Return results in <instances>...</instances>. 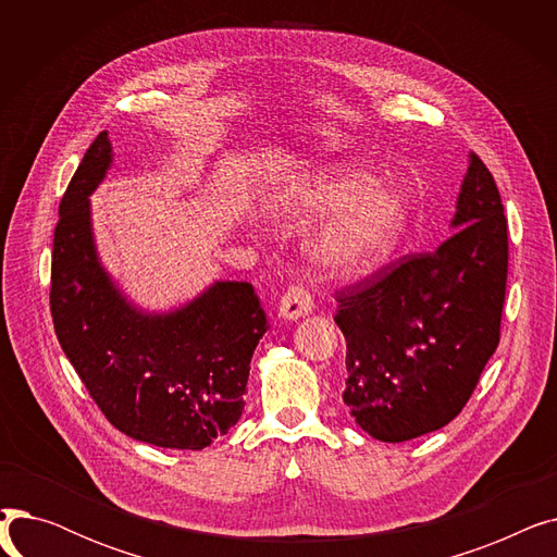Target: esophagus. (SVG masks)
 <instances>
[{"label":"esophagus","instance_id":"esophagus-1","mask_svg":"<svg viewBox=\"0 0 557 557\" xmlns=\"http://www.w3.org/2000/svg\"><path fill=\"white\" fill-rule=\"evenodd\" d=\"M313 309V300L305 284H290L280 300V315L286 320H298Z\"/></svg>","mask_w":557,"mask_h":557}]
</instances>
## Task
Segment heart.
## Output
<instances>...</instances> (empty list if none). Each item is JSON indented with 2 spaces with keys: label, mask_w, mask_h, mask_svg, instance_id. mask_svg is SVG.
Returning a JSON list of instances; mask_svg holds the SVG:
<instances>
[{
  "label": "heart",
  "mask_w": 557,
  "mask_h": 557,
  "mask_svg": "<svg viewBox=\"0 0 557 557\" xmlns=\"http://www.w3.org/2000/svg\"><path fill=\"white\" fill-rule=\"evenodd\" d=\"M341 211L344 214L320 234L313 246L320 267L338 275L366 273L379 267L399 242L408 221V205L401 191L374 185L370 173L349 164L307 171L277 196L280 216L296 227Z\"/></svg>",
  "instance_id": "1"
}]
</instances>
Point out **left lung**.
<instances>
[{"label":"left lung","instance_id":"1","mask_svg":"<svg viewBox=\"0 0 557 557\" xmlns=\"http://www.w3.org/2000/svg\"><path fill=\"white\" fill-rule=\"evenodd\" d=\"M458 224L437 250L406 255L336 294L334 320L347 343L343 401L382 443L449 424L499 345L508 221L476 153L458 194Z\"/></svg>","mask_w":557,"mask_h":557}]
</instances>
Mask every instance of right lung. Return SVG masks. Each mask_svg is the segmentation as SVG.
<instances>
[{
  "label": "right lung",
  "instance_id": "right-lung-1",
  "mask_svg": "<svg viewBox=\"0 0 557 557\" xmlns=\"http://www.w3.org/2000/svg\"><path fill=\"white\" fill-rule=\"evenodd\" d=\"M110 162L103 131L58 210L49 290L58 343L114 429L164 449L210 447L244 413L267 313L248 282H216L171 313L135 309L103 271L92 237L87 196Z\"/></svg>",
  "mask_w": 557,
  "mask_h": 557
}]
</instances>
